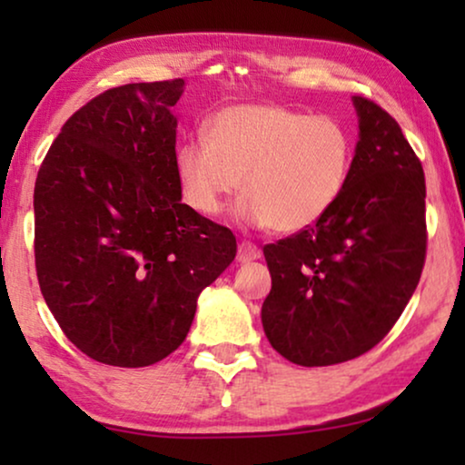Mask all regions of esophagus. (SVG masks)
Here are the masks:
<instances>
[{"label": "esophagus", "instance_id": "1", "mask_svg": "<svg viewBox=\"0 0 465 465\" xmlns=\"http://www.w3.org/2000/svg\"><path fill=\"white\" fill-rule=\"evenodd\" d=\"M260 256H262V252H260L258 245L250 243V241H241L239 252H237L239 262H252V260H258Z\"/></svg>", "mask_w": 465, "mask_h": 465}]
</instances>
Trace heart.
Instances as JSON below:
<instances>
[{
	"instance_id": "obj_1",
	"label": "heart",
	"mask_w": 465,
	"mask_h": 465,
	"mask_svg": "<svg viewBox=\"0 0 465 465\" xmlns=\"http://www.w3.org/2000/svg\"><path fill=\"white\" fill-rule=\"evenodd\" d=\"M353 156V137L341 120L241 104L213 114L205 137L177 145L175 177L196 213H222L241 186V220L292 234L315 226L336 205Z\"/></svg>"
}]
</instances>
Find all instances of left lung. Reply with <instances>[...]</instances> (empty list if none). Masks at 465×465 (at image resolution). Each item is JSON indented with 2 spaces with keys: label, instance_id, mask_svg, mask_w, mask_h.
Listing matches in <instances>:
<instances>
[{
  "label": "left lung",
  "instance_id": "8db88e82",
  "mask_svg": "<svg viewBox=\"0 0 465 465\" xmlns=\"http://www.w3.org/2000/svg\"><path fill=\"white\" fill-rule=\"evenodd\" d=\"M360 142L336 205L315 226L264 245V334L298 366L360 358L385 339L425 264V175L402 129L353 97Z\"/></svg>",
  "mask_w": 465,
  "mask_h": 465
}]
</instances>
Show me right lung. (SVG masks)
<instances>
[{"label":"right lung","instance_id":"add662e5","mask_svg":"<svg viewBox=\"0 0 465 465\" xmlns=\"http://www.w3.org/2000/svg\"><path fill=\"white\" fill-rule=\"evenodd\" d=\"M183 80L110 88L63 124L37 171L35 271L56 323L101 364L142 368L186 339L237 253L175 177Z\"/></svg>","mask_w":465,"mask_h":465}]
</instances>
